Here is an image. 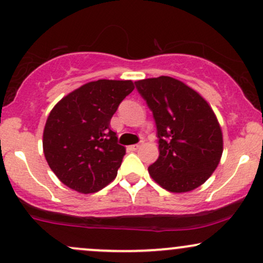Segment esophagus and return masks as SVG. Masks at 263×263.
I'll list each match as a JSON object with an SVG mask.
<instances>
[{"instance_id": "34e87169", "label": "esophagus", "mask_w": 263, "mask_h": 263, "mask_svg": "<svg viewBox=\"0 0 263 263\" xmlns=\"http://www.w3.org/2000/svg\"><path fill=\"white\" fill-rule=\"evenodd\" d=\"M139 147H140V144H134V145L128 146V149L130 150V152H137V150L139 149Z\"/></svg>"}]
</instances>
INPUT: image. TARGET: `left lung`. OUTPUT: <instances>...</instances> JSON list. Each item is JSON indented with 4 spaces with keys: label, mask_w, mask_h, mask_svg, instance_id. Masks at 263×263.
<instances>
[{
    "label": "left lung",
    "mask_w": 263,
    "mask_h": 263,
    "mask_svg": "<svg viewBox=\"0 0 263 263\" xmlns=\"http://www.w3.org/2000/svg\"><path fill=\"white\" fill-rule=\"evenodd\" d=\"M153 111L159 158L152 178L171 193H186L211 176L222 155V132L209 103L193 88L171 77L135 82Z\"/></svg>",
    "instance_id": "1"
}]
</instances>
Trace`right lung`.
Returning a JSON list of instances; mask_svg holds the SVG:
<instances>
[{
  "mask_svg": "<svg viewBox=\"0 0 263 263\" xmlns=\"http://www.w3.org/2000/svg\"><path fill=\"white\" fill-rule=\"evenodd\" d=\"M134 89L132 81L99 79L62 98L47 118L43 153L68 187L97 193L116 179L125 147L118 144L110 119Z\"/></svg>",
  "mask_w": 263,
  "mask_h": 263,
  "instance_id": "add662e5",
  "label": "right lung"
}]
</instances>
